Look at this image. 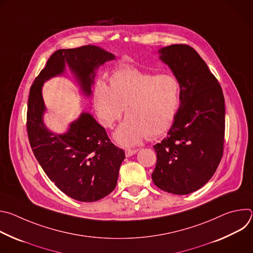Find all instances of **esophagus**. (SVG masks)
<instances>
[{"mask_svg":"<svg viewBox=\"0 0 253 253\" xmlns=\"http://www.w3.org/2000/svg\"><path fill=\"white\" fill-rule=\"evenodd\" d=\"M136 152H137L136 149H126V150H125V154H126L127 157H130V156L136 154Z\"/></svg>","mask_w":253,"mask_h":253,"instance_id":"obj_1","label":"esophagus"}]
</instances>
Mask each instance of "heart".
I'll use <instances>...</instances> for the list:
<instances>
[{
	"instance_id": "1",
	"label": "heart",
	"mask_w": 253,
	"mask_h": 253,
	"mask_svg": "<svg viewBox=\"0 0 253 253\" xmlns=\"http://www.w3.org/2000/svg\"><path fill=\"white\" fill-rule=\"evenodd\" d=\"M109 82L110 86L103 80L95 83L93 99L98 118L107 128L122 117L125 108L127 118L114 134L118 143L133 146L170 129L181 104V84L175 75L123 66Z\"/></svg>"
}]
</instances>
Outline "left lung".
Segmentation results:
<instances>
[{
	"mask_svg": "<svg viewBox=\"0 0 253 253\" xmlns=\"http://www.w3.org/2000/svg\"><path fill=\"white\" fill-rule=\"evenodd\" d=\"M159 53L181 84V104L167 137L153 146L157 162L152 180L161 190L185 195L205 185L222 158L224 96L192 47L170 45Z\"/></svg>",
	"mask_w": 253,
	"mask_h": 253,
	"instance_id": "obj_1",
	"label": "left lung"
}]
</instances>
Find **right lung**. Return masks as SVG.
Masks as SVG:
<instances>
[{"mask_svg":"<svg viewBox=\"0 0 253 253\" xmlns=\"http://www.w3.org/2000/svg\"><path fill=\"white\" fill-rule=\"evenodd\" d=\"M115 56L94 45L56 51L31 86L27 132L33 153L52 182L69 197L94 202L116 187L125 152L115 146L104 127L89 113H82L65 134H54L43 123L42 86L62 74L67 63L83 92L91 95L95 69Z\"/></svg>","mask_w":253,"mask_h":253,"instance_id":"add662e5","label":"right lung"}]
</instances>
